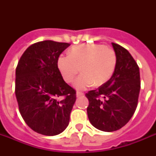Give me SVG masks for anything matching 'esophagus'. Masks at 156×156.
Masks as SVG:
<instances>
[{"label":"esophagus","mask_w":156,"mask_h":156,"mask_svg":"<svg viewBox=\"0 0 156 156\" xmlns=\"http://www.w3.org/2000/svg\"><path fill=\"white\" fill-rule=\"evenodd\" d=\"M83 95H84V94H83V93H82V92H79V91H78V92L76 93V96H77L78 98L82 97V96H83Z\"/></svg>","instance_id":"obj_1"}]
</instances>
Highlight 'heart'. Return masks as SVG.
<instances>
[{"label":"heart","mask_w":156,"mask_h":156,"mask_svg":"<svg viewBox=\"0 0 156 156\" xmlns=\"http://www.w3.org/2000/svg\"><path fill=\"white\" fill-rule=\"evenodd\" d=\"M116 55L113 49L104 44H89L73 46L69 55L57 59V68L66 83H72L78 72L83 73L74 83L78 90H85L95 83L101 86L111 78L116 69Z\"/></svg>","instance_id":"heart-1"}]
</instances>
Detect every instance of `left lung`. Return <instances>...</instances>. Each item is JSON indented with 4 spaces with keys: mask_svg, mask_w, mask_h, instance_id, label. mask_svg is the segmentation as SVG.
Returning <instances> with one entry per match:
<instances>
[{
    "mask_svg": "<svg viewBox=\"0 0 156 156\" xmlns=\"http://www.w3.org/2000/svg\"><path fill=\"white\" fill-rule=\"evenodd\" d=\"M116 66L111 78L96 90L88 91L87 115L90 124L100 130L112 132L126 126L138 105L140 73L130 53L112 43Z\"/></svg>",
    "mask_w": 156,
    "mask_h": 156,
    "instance_id": "left-lung-1",
    "label": "left lung"
}]
</instances>
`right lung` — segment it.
Returning <instances> with one entry per match:
<instances>
[{"label": "right lung", "mask_w": 156, "mask_h": 156, "mask_svg": "<svg viewBox=\"0 0 156 156\" xmlns=\"http://www.w3.org/2000/svg\"><path fill=\"white\" fill-rule=\"evenodd\" d=\"M69 46L44 40L27 48L16 68L15 95L29 127L46 136L62 133L69 122L76 91L64 81L57 59Z\"/></svg>", "instance_id": "1"}]
</instances>
